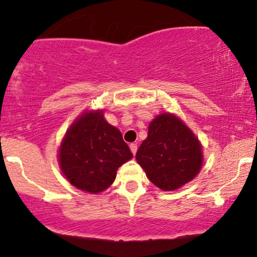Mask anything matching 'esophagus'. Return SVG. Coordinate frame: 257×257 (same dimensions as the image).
<instances>
[{
	"instance_id": "1",
	"label": "esophagus",
	"mask_w": 257,
	"mask_h": 257,
	"mask_svg": "<svg viewBox=\"0 0 257 257\" xmlns=\"http://www.w3.org/2000/svg\"><path fill=\"white\" fill-rule=\"evenodd\" d=\"M129 147H131V151L133 152V155L135 156V153H137V151H138V145H137V144H131V146H129Z\"/></svg>"
}]
</instances>
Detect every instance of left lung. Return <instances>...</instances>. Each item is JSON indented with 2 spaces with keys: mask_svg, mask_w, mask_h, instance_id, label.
Here are the masks:
<instances>
[{
  "mask_svg": "<svg viewBox=\"0 0 257 257\" xmlns=\"http://www.w3.org/2000/svg\"><path fill=\"white\" fill-rule=\"evenodd\" d=\"M135 158L147 179L163 191H176L192 181L204 159L196 134L170 112L152 119Z\"/></svg>",
  "mask_w": 257,
  "mask_h": 257,
  "instance_id": "1",
  "label": "left lung"
}]
</instances>
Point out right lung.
I'll return each mask as SVG.
<instances>
[{"label": "right lung", "instance_id": "1", "mask_svg": "<svg viewBox=\"0 0 257 257\" xmlns=\"http://www.w3.org/2000/svg\"><path fill=\"white\" fill-rule=\"evenodd\" d=\"M102 110H85L67 128L58 162L67 181L98 194L113 184L117 169L133 158L122 133L104 118Z\"/></svg>", "mask_w": 257, "mask_h": 257}]
</instances>
